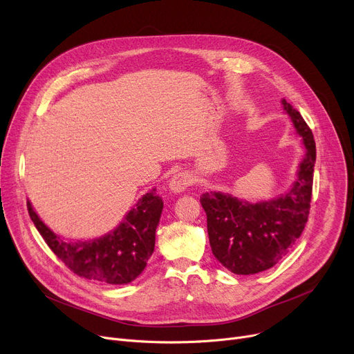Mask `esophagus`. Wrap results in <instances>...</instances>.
Wrapping results in <instances>:
<instances>
[{
    "label": "esophagus",
    "mask_w": 354,
    "mask_h": 354,
    "mask_svg": "<svg viewBox=\"0 0 354 354\" xmlns=\"http://www.w3.org/2000/svg\"><path fill=\"white\" fill-rule=\"evenodd\" d=\"M192 184H193V178H192L190 174H187V173H177L170 180V189L174 193H180V192L186 190L187 187H190Z\"/></svg>",
    "instance_id": "34e87169"
}]
</instances>
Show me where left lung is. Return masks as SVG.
I'll list each match as a JSON object with an SVG mask.
<instances>
[{
  "mask_svg": "<svg viewBox=\"0 0 354 354\" xmlns=\"http://www.w3.org/2000/svg\"><path fill=\"white\" fill-rule=\"evenodd\" d=\"M282 105L307 148L292 189L275 200L257 205L216 192L200 197L207 216L213 255L238 275L258 274L272 268L288 254L308 221L315 142L301 113L285 99Z\"/></svg>",
  "mask_w": 354,
  "mask_h": 354,
  "instance_id": "obj_1",
  "label": "left lung"
}]
</instances>
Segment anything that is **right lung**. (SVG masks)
I'll use <instances>...</instances> for the list:
<instances>
[{"label":"right lung","instance_id":"add662e5","mask_svg":"<svg viewBox=\"0 0 354 354\" xmlns=\"http://www.w3.org/2000/svg\"><path fill=\"white\" fill-rule=\"evenodd\" d=\"M27 210L47 246L72 272L100 283L122 285L136 279L153 255L162 198L153 189L112 233L92 242H66L40 221L30 201Z\"/></svg>","mask_w":354,"mask_h":354}]
</instances>
